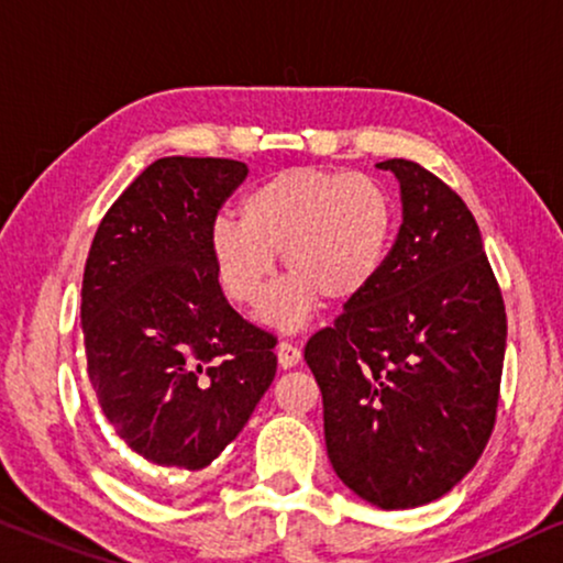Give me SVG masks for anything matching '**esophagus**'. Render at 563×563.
<instances>
[{
    "label": "esophagus",
    "mask_w": 563,
    "mask_h": 563,
    "mask_svg": "<svg viewBox=\"0 0 563 563\" xmlns=\"http://www.w3.org/2000/svg\"><path fill=\"white\" fill-rule=\"evenodd\" d=\"M298 360H301V350H298L294 342L277 344V363H280L283 371L294 368V365H298Z\"/></svg>",
    "instance_id": "1"
}]
</instances>
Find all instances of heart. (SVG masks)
<instances>
[{
  "label": "heart",
  "instance_id": "obj_1",
  "mask_svg": "<svg viewBox=\"0 0 563 563\" xmlns=\"http://www.w3.org/2000/svg\"><path fill=\"white\" fill-rule=\"evenodd\" d=\"M391 239V206L363 175L296 167L267 177L239 203V223L213 221L208 254L229 301L257 309L275 277V254L290 277L269 296L265 321L298 329L321 296L350 303L371 288Z\"/></svg>",
  "mask_w": 563,
  "mask_h": 563
}]
</instances>
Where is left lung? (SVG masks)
<instances>
[{"label":"left lung","mask_w":563,"mask_h":563,"mask_svg":"<svg viewBox=\"0 0 563 563\" xmlns=\"http://www.w3.org/2000/svg\"><path fill=\"white\" fill-rule=\"evenodd\" d=\"M401 229L371 288L306 342L342 484L380 509L440 499L497 419L507 313L466 203L417 162L388 159Z\"/></svg>","instance_id":"left-lung-1"}]
</instances>
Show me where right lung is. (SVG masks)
Returning a JSON list of instances; mask_svg holds the SVG:
<instances>
[{
  "label": "right lung",
  "instance_id": "obj_1",
  "mask_svg": "<svg viewBox=\"0 0 563 563\" xmlns=\"http://www.w3.org/2000/svg\"><path fill=\"white\" fill-rule=\"evenodd\" d=\"M246 172L213 156L156 159L89 246V384L118 438L156 466L206 468L275 378V336L231 309L208 254V231Z\"/></svg>",
  "mask_w": 563,
  "mask_h": 563
}]
</instances>
